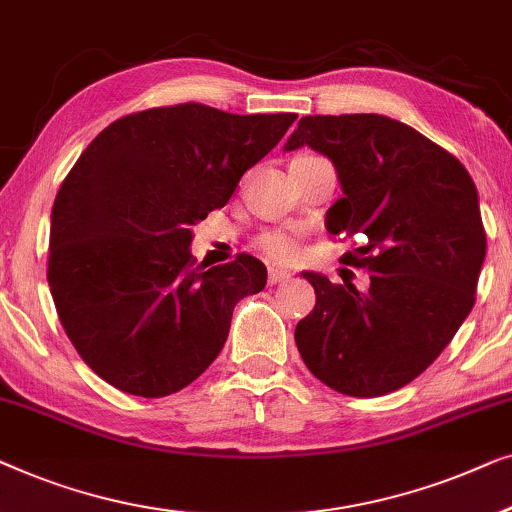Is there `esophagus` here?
<instances>
[{
    "mask_svg": "<svg viewBox=\"0 0 512 512\" xmlns=\"http://www.w3.org/2000/svg\"><path fill=\"white\" fill-rule=\"evenodd\" d=\"M292 273L287 269H278V266H269V285H278V283H285L287 278H290Z\"/></svg>",
    "mask_w": 512,
    "mask_h": 512,
    "instance_id": "esophagus-1",
    "label": "esophagus"
}]
</instances>
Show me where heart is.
I'll return each mask as SVG.
<instances>
[{"label": "heart", "instance_id": "obj_1", "mask_svg": "<svg viewBox=\"0 0 512 512\" xmlns=\"http://www.w3.org/2000/svg\"><path fill=\"white\" fill-rule=\"evenodd\" d=\"M255 246L269 262H294L301 250L297 236L285 229H264L255 239Z\"/></svg>", "mask_w": 512, "mask_h": 512}]
</instances>
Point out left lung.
Returning a JSON list of instances; mask_svg holds the SVG:
<instances>
[{
  "label": "left lung",
  "instance_id": "obj_1",
  "mask_svg": "<svg viewBox=\"0 0 512 512\" xmlns=\"http://www.w3.org/2000/svg\"><path fill=\"white\" fill-rule=\"evenodd\" d=\"M301 146L334 162L343 197L327 232L362 241L343 262L371 285L306 271L315 308L294 341L331 390L383 397L420 376L471 313L487 250L478 190L455 155L385 115H306L285 150Z\"/></svg>",
  "mask_w": 512,
  "mask_h": 512
}]
</instances>
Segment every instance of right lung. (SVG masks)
<instances>
[{"label":"right lung","instance_id":"right-lung-1","mask_svg":"<svg viewBox=\"0 0 512 512\" xmlns=\"http://www.w3.org/2000/svg\"><path fill=\"white\" fill-rule=\"evenodd\" d=\"M294 120L157 106L111 122L83 150L50 213L48 285L99 378L157 399L220 355L236 301L264 290L266 269L246 253L206 269L190 255V227L227 204Z\"/></svg>","mask_w":512,"mask_h":512}]
</instances>
